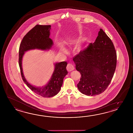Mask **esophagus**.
<instances>
[{"mask_svg": "<svg viewBox=\"0 0 133 133\" xmlns=\"http://www.w3.org/2000/svg\"><path fill=\"white\" fill-rule=\"evenodd\" d=\"M66 69L68 72H70L74 70V66L72 64H68L66 67Z\"/></svg>", "mask_w": 133, "mask_h": 133, "instance_id": "obj_1", "label": "esophagus"}]
</instances>
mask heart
I'll use <instances>...</instances> for the list:
<instances>
[{
	"label": "heart",
	"instance_id": "heart-1",
	"mask_svg": "<svg viewBox=\"0 0 133 133\" xmlns=\"http://www.w3.org/2000/svg\"><path fill=\"white\" fill-rule=\"evenodd\" d=\"M75 42H76V39L75 38H69L68 39L66 43H67V44L68 45H71L74 44ZM82 46H81V45H79L78 46V48H77V49H78V51H80L81 50H82ZM60 50H61V52H62L63 53H65L66 52V49L64 46H62Z\"/></svg>",
	"mask_w": 133,
	"mask_h": 133
}]
</instances>
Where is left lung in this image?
<instances>
[{"mask_svg": "<svg viewBox=\"0 0 133 133\" xmlns=\"http://www.w3.org/2000/svg\"><path fill=\"white\" fill-rule=\"evenodd\" d=\"M76 70L81 75L79 91L88 96L103 93L116 70V53L110 38L101 28L95 42L73 58Z\"/></svg>", "mask_w": 133, "mask_h": 133, "instance_id": "left-lung-1", "label": "left lung"}]
</instances>
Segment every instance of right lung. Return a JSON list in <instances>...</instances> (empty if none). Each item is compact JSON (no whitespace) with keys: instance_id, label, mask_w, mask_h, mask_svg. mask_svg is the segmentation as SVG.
<instances>
[{"instance_id":"add662e5","label":"right lung","mask_w":133,"mask_h":133,"mask_svg":"<svg viewBox=\"0 0 133 133\" xmlns=\"http://www.w3.org/2000/svg\"><path fill=\"white\" fill-rule=\"evenodd\" d=\"M50 25H37L28 32L23 37L19 50V65L23 81L31 90L44 97H50L56 95L60 90L65 76L68 74L65 61L54 64L55 68L48 83L42 87H37L30 84L24 76L22 69V59L25 52L39 49L48 50L54 45L53 40L49 37Z\"/></svg>"}]
</instances>
